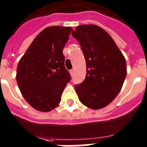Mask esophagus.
I'll list each match as a JSON object with an SVG mask.
<instances>
[{
  "label": "esophagus",
  "instance_id": "34e87169",
  "mask_svg": "<svg viewBox=\"0 0 147 147\" xmlns=\"http://www.w3.org/2000/svg\"><path fill=\"white\" fill-rule=\"evenodd\" d=\"M69 73H70V75H71V76H72L74 73V69H71V70L69 71Z\"/></svg>",
  "mask_w": 147,
  "mask_h": 147
}]
</instances>
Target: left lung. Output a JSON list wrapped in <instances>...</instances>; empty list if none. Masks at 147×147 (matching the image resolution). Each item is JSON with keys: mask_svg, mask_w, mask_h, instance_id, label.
Segmentation results:
<instances>
[{"mask_svg": "<svg viewBox=\"0 0 147 147\" xmlns=\"http://www.w3.org/2000/svg\"><path fill=\"white\" fill-rule=\"evenodd\" d=\"M71 34L86 61L85 80L75 86L78 98L91 109L103 108L122 88L127 76L125 58L111 36L97 25H81Z\"/></svg>", "mask_w": 147, "mask_h": 147, "instance_id": "8db88e82", "label": "left lung"}]
</instances>
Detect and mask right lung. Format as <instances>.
<instances>
[{"label": "right lung", "mask_w": 147, "mask_h": 147, "mask_svg": "<svg viewBox=\"0 0 147 147\" xmlns=\"http://www.w3.org/2000/svg\"><path fill=\"white\" fill-rule=\"evenodd\" d=\"M71 31L70 26L45 28L17 65L16 79L20 91L37 111L49 112L57 107L63 90L71 80L62 54Z\"/></svg>", "instance_id": "right-lung-1"}]
</instances>
